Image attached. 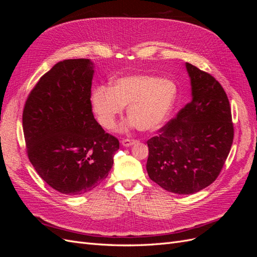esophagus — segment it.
<instances>
[{"label":"esophagus","instance_id":"esophagus-1","mask_svg":"<svg viewBox=\"0 0 257 257\" xmlns=\"http://www.w3.org/2000/svg\"><path fill=\"white\" fill-rule=\"evenodd\" d=\"M136 142H137V141H135V139L124 138V139H122V141H121V144H122V146H124V147H130V146H132V145L136 144Z\"/></svg>","mask_w":257,"mask_h":257}]
</instances>
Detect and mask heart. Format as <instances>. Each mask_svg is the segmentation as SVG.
I'll return each mask as SVG.
<instances>
[{
	"mask_svg": "<svg viewBox=\"0 0 257 257\" xmlns=\"http://www.w3.org/2000/svg\"><path fill=\"white\" fill-rule=\"evenodd\" d=\"M177 95L178 88L173 80L150 75H131L115 79L112 87L95 88L92 91L91 105L98 123L106 130L115 126L124 106L128 105V125L153 131L166 121Z\"/></svg>",
	"mask_w": 257,
	"mask_h": 257,
	"instance_id": "1",
	"label": "heart"
}]
</instances>
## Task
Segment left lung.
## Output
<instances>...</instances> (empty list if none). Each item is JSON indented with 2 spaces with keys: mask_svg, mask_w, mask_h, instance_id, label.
Masks as SVG:
<instances>
[{
  "mask_svg": "<svg viewBox=\"0 0 257 257\" xmlns=\"http://www.w3.org/2000/svg\"><path fill=\"white\" fill-rule=\"evenodd\" d=\"M192 100L147 142V172L161 188L193 194L211 184L234 139L228 97L212 75L190 63Z\"/></svg>",
  "mask_w": 257,
  "mask_h": 257,
  "instance_id": "8db88e82",
  "label": "left lung"
}]
</instances>
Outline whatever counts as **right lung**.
<instances>
[{"instance_id":"obj_1","label":"right lung","mask_w":257,"mask_h":257,"mask_svg":"<svg viewBox=\"0 0 257 257\" xmlns=\"http://www.w3.org/2000/svg\"><path fill=\"white\" fill-rule=\"evenodd\" d=\"M93 63L61 61L28 95L22 126L28 158L43 180L66 195L94 189L108 176L118 138L94 119L91 105Z\"/></svg>"}]
</instances>
